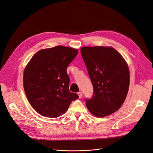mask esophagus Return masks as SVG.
<instances>
[{
	"label": "esophagus",
	"instance_id": "34e87169",
	"mask_svg": "<svg viewBox=\"0 0 153 153\" xmlns=\"http://www.w3.org/2000/svg\"><path fill=\"white\" fill-rule=\"evenodd\" d=\"M77 94H78V96H79V98H81L82 97V92H81V91L78 92V93H77Z\"/></svg>",
	"mask_w": 153,
	"mask_h": 153
}]
</instances>
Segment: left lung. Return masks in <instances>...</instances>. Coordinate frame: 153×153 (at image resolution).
<instances>
[{"label":"left lung","mask_w":153,"mask_h":153,"mask_svg":"<svg viewBox=\"0 0 153 153\" xmlns=\"http://www.w3.org/2000/svg\"><path fill=\"white\" fill-rule=\"evenodd\" d=\"M81 53L93 86V94L85 98L89 111L98 117L119 109L128 91V67L122 56L112 47H82Z\"/></svg>","instance_id":"1"}]
</instances>
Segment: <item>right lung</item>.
<instances>
[{
	"label": "right lung",
	"mask_w": 153,
	"mask_h": 153,
	"mask_svg": "<svg viewBox=\"0 0 153 153\" xmlns=\"http://www.w3.org/2000/svg\"><path fill=\"white\" fill-rule=\"evenodd\" d=\"M78 50L56 46L39 50L26 67L23 85L27 98L40 115L56 118L68 110L79 96L69 91L67 68Z\"/></svg>",
	"instance_id": "1"
}]
</instances>
